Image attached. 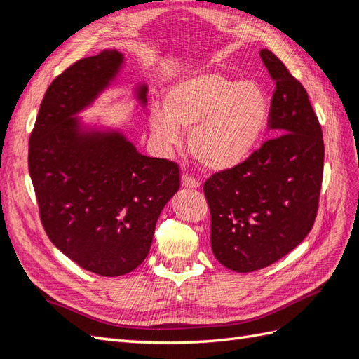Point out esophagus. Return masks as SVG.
Here are the masks:
<instances>
[{
	"label": "esophagus",
	"mask_w": 359,
	"mask_h": 359,
	"mask_svg": "<svg viewBox=\"0 0 359 359\" xmlns=\"http://www.w3.org/2000/svg\"><path fill=\"white\" fill-rule=\"evenodd\" d=\"M182 185H184L185 188H197L201 185V182L197 180L194 175L184 172V174H182Z\"/></svg>",
	"instance_id": "1"
}]
</instances>
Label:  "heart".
<instances>
[{
    "mask_svg": "<svg viewBox=\"0 0 359 359\" xmlns=\"http://www.w3.org/2000/svg\"><path fill=\"white\" fill-rule=\"evenodd\" d=\"M166 108L151 109L149 125L163 148L177 147L182 128L191 129L189 151L202 166L222 171L242 163L262 137L269 97L256 81L216 72L187 77L168 89Z\"/></svg>",
    "mask_w": 359,
    "mask_h": 359,
    "instance_id": "heart-1",
    "label": "heart"
}]
</instances>
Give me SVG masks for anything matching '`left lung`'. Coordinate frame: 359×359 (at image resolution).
Wrapping results in <instances>:
<instances>
[{"label": "left lung", "mask_w": 359, "mask_h": 359, "mask_svg": "<svg viewBox=\"0 0 359 359\" xmlns=\"http://www.w3.org/2000/svg\"><path fill=\"white\" fill-rule=\"evenodd\" d=\"M261 58L276 85L269 117L276 137L203 185L212 255L238 273L269 266L306 239L324 171L323 129L307 90L273 52L262 49Z\"/></svg>", "instance_id": "8db88e82"}]
</instances>
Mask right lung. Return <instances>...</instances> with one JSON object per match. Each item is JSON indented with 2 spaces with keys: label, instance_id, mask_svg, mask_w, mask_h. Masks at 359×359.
Masks as SVG:
<instances>
[{
  "label": "right lung",
  "instance_id": "add662e5",
  "mask_svg": "<svg viewBox=\"0 0 359 359\" xmlns=\"http://www.w3.org/2000/svg\"><path fill=\"white\" fill-rule=\"evenodd\" d=\"M123 55L81 58L50 83L29 139V172L50 242L81 269L121 276L148 256L157 219L180 187L179 165L140 154L118 131L75 117L116 79ZM147 85L137 98L147 104Z\"/></svg>",
  "mask_w": 359,
  "mask_h": 359
}]
</instances>
